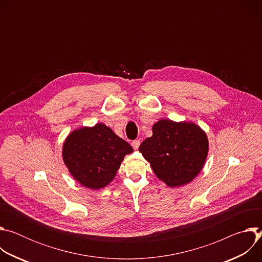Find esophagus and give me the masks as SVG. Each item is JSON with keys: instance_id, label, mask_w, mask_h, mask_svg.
Instances as JSON below:
<instances>
[{"instance_id": "obj_1", "label": "esophagus", "mask_w": 262, "mask_h": 262, "mask_svg": "<svg viewBox=\"0 0 262 262\" xmlns=\"http://www.w3.org/2000/svg\"><path fill=\"white\" fill-rule=\"evenodd\" d=\"M132 146L134 149H138L140 146V140H135L132 142Z\"/></svg>"}]
</instances>
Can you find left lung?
Here are the masks:
<instances>
[{"mask_svg": "<svg viewBox=\"0 0 262 262\" xmlns=\"http://www.w3.org/2000/svg\"><path fill=\"white\" fill-rule=\"evenodd\" d=\"M208 139L193 122L161 119L152 126V136L139 147L155 174L170 188L190 183L202 170Z\"/></svg>", "mask_w": 262, "mask_h": 262, "instance_id": "obj_1", "label": "left lung"}]
</instances>
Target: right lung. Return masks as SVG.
<instances>
[{"mask_svg":"<svg viewBox=\"0 0 262 262\" xmlns=\"http://www.w3.org/2000/svg\"><path fill=\"white\" fill-rule=\"evenodd\" d=\"M133 147L103 123L74 129L65 139L62 157L69 173L85 188L100 190L113 180Z\"/></svg>","mask_w":262,"mask_h":262,"instance_id":"1","label":"right lung"}]
</instances>
